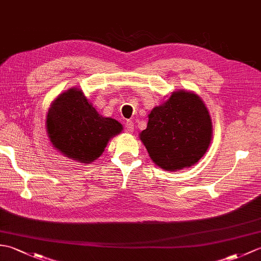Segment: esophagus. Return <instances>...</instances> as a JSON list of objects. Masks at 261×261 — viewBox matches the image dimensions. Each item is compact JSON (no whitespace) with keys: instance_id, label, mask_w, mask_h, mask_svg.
<instances>
[{"instance_id":"1","label":"esophagus","mask_w":261,"mask_h":261,"mask_svg":"<svg viewBox=\"0 0 261 261\" xmlns=\"http://www.w3.org/2000/svg\"><path fill=\"white\" fill-rule=\"evenodd\" d=\"M134 129H135L134 122L130 121V120H127V121L125 122V131L129 132V134H131V132L134 131Z\"/></svg>"}]
</instances>
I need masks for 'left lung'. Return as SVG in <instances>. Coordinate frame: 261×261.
Instances as JSON below:
<instances>
[{
	"mask_svg": "<svg viewBox=\"0 0 261 261\" xmlns=\"http://www.w3.org/2000/svg\"><path fill=\"white\" fill-rule=\"evenodd\" d=\"M212 138L207 109L196 94L174 92L149 114L140 134L149 156L165 170L191 167L206 152Z\"/></svg>",
	"mask_w": 261,
	"mask_h": 261,
	"instance_id": "obj_1",
	"label": "left lung"
}]
</instances>
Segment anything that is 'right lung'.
I'll return each mask as SVG.
<instances>
[{
    "label": "right lung",
    "instance_id": "add662e5",
    "mask_svg": "<svg viewBox=\"0 0 261 261\" xmlns=\"http://www.w3.org/2000/svg\"><path fill=\"white\" fill-rule=\"evenodd\" d=\"M47 130L55 148L68 158L90 164L104 151L122 125L103 118L80 88H70L55 99L47 115Z\"/></svg>",
    "mask_w": 261,
    "mask_h": 261
}]
</instances>
